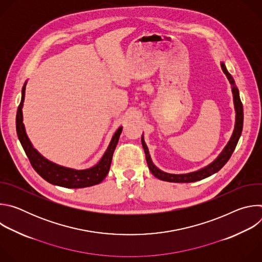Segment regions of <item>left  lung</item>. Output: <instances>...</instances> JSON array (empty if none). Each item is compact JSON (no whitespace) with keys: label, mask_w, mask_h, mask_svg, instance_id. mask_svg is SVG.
<instances>
[{"label":"left lung","mask_w":262,"mask_h":262,"mask_svg":"<svg viewBox=\"0 0 262 262\" xmlns=\"http://www.w3.org/2000/svg\"><path fill=\"white\" fill-rule=\"evenodd\" d=\"M221 67H222L224 73L226 74V77H227L229 83L231 84L232 94H233V102H234V108H235V125H234V130H233V134H232L229 142L227 143L225 148L223 149V151L220 154V156L212 163L207 165L206 167H204L202 169H199L195 172L186 173V174H171V173H167V172H164V171L160 170L152 163L150 155H149V151H148V147L145 144L144 137L142 135V146H143L144 152H145V156H146V161H147V164H148V168L157 178H159L161 180H164V181H169V182H194V181L202 180V179L216 173L217 171H220L224 167V165H225L228 162L231 155L233 154L234 149L236 147V144L239 140V137L242 135V130H243L244 110H243V103H242L241 98H239V91H238V89L235 85V82H234L232 76L228 72L225 64H224L223 62H221Z\"/></svg>","instance_id":"8db88e82"}]
</instances>
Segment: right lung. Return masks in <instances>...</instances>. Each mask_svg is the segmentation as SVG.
I'll use <instances>...</instances> for the list:
<instances>
[{"label": "right lung", "instance_id": "right-lung-1", "mask_svg": "<svg viewBox=\"0 0 262 262\" xmlns=\"http://www.w3.org/2000/svg\"><path fill=\"white\" fill-rule=\"evenodd\" d=\"M26 85L27 82L25 83L21 90V100L16 113V133L18 140L34 170L48 182L68 189L87 188V186L100 183L108 173L112 158H113L114 150L122 132V126H120L116 130V133L114 134L113 138H112L110 142V145L104 155L95 166L85 170H76L59 166L47 160L37 151L26 134L25 125L23 123V105L25 100Z\"/></svg>", "mask_w": 262, "mask_h": 262}]
</instances>
